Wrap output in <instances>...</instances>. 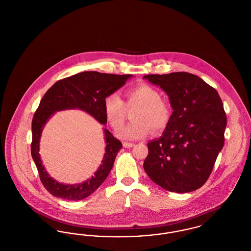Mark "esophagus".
I'll list each match as a JSON object with an SVG mask.
<instances>
[{
  "mask_svg": "<svg viewBox=\"0 0 251 251\" xmlns=\"http://www.w3.org/2000/svg\"><path fill=\"white\" fill-rule=\"evenodd\" d=\"M134 146V144L133 143H129V142H123V147L124 148H127V149H129V148H132Z\"/></svg>",
  "mask_w": 251,
  "mask_h": 251,
  "instance_id": "esophagus-1",
  "label": "esophagus"
}]
</instances>
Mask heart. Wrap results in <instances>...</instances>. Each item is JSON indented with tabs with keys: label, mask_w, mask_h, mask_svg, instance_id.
Segmentation results:
<instances>
[{
	"label": "heart",
	"mask_w": 251,
	"mask_h": 251,
	"mask_svg": "<svg viewBox=\"0 0 251 251\" xmlns=\"http://www.w3.org/2000/svg\"><path fill=\"white\" fill-rule=\"evenodd\" d=\"M125 103L115 93L109 94L103 100V112L108 123L114 130H119L124 124L127 109H134L131 119L134 120L119 131L123 139L135 140L147 136L151 128L155 131L165 130L168 126L172 111L167 102L162 100V94L153 86L142 84L125 91Z\"/></svg>",
	"instance_id": "b5f03b06"
}]
</instances>
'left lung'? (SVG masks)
<instances>
[{"mask_svg":"<svg viewBox=\"0 0 251 251\" xmlns=\"http://www.w3.org/2000/svg\"><path fill=\"white\" fill-rule=\"evenodd\" d=\"M144 79L167 93L173 109L162 136L148 143L144 169L167 191L201 188L224 146L227 117L214 87L188 72L149 74Z\"/></svg>","mask_w":251,"mask_h":251,"instance_id":"obj_1","label":"left lung"}]
</instances>
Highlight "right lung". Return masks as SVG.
Instances as JSON below:
<instances>
[{"label":"right lung","mask_w":251,"mask_h":251,"mask_svg":"<svg viewBox=\"0 0 251 251\" xmlns=\"http://www.w3.org/2000/svg\"><path fill=\"white\" fill-rule=\"evenodd\" d=\"M131 77V74L80 72L59 80L43 96L32 120L31 154L42 184L52 196L68 201H81L90 196L107 178L122 144L107 129H104L105 153L94 176L81 183H61L49 175L40 159L39 141L46 122L57 111L80 109L105 125L107 120L103 112L104 98L120 89Z\"/></svg>","instance_id":"right-lung-1"}]
</instances>
